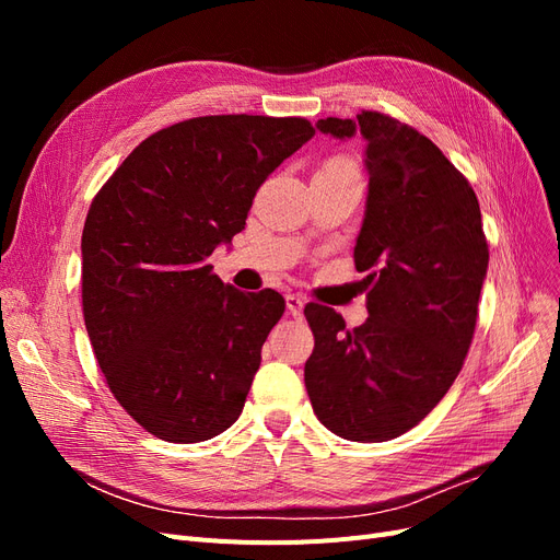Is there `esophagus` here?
Wrapping results in <instances>:
<instances>
[{
    "mask_svg": "<svg viewBox=\"0 0 560 560\" xmlns=\"http://www.w3.org/2000/svg\"><path fill=\"white\" fill-rule=\"evenodd\" d=\"M303 306H306V301H303V296H299V294H287V313H290L292 317L301 319Z\"/></svg>",
    "mask_w": 560,
    "mask_h": 560,
    "instance_id": "esophagus-1",
    "label": "esophagus"
}]
</instances>
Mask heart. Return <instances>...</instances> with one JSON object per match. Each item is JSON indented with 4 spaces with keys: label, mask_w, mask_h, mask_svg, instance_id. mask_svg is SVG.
I'll use <instances>...</instances> for the list:
<instances>
[{
    "label": "heart",
    "mask_w": 560,
    "mask_h": 560,
    "mask_svg": "<svg viewBox=\"0 0 560 560\" xmlns=\"http://www.w3.org/2000/svg\"><path fill=\"white\" fill-rule=\"evenodd\" d=\"M331 163H348V161H331Z\"/></svg>",
    "instance_id": "heart-1"
}]
</instances>
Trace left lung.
Wrapping results in <instances>:
<instances>
[{"mask_svg": "<svg viewBox=\"0 0 560 560\" xmlns=\"http://www.w3.org/2000/svg\"><path fill=\"white\" fill-rule=\"evenodd\" d=\"M317 130L366 140L354 266L369 270V317L346 329L334 308L308 303L315 348L303 378L327 430L387 442L416 428L463 369L488 270L479 200L432 140L393 116H329Z\"/></svg>", "mask_w": 560, "mask_h": 560, "instance_id": "1", "label": "left lung"}]
</instances>
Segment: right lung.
<instances>
[{
	"mask_svg": "<svg viewBox=\"0 0 560 560\" xmlns=\"http://www.w3.org/2000/svg\"><path fill=\"white\" fill-rule=\"evenodd\" d=\"M313 135L296 116L189 118L135 147L91 202L86 331L116 401L163 442H206L243 413L284 299L224 284L208 257Z\"/></svg>",
	"mask_w": 560,
	"mask_h": 560,
	"instance_id": "right-lung-1",
	"label": "right lung"
}]
</instances>
